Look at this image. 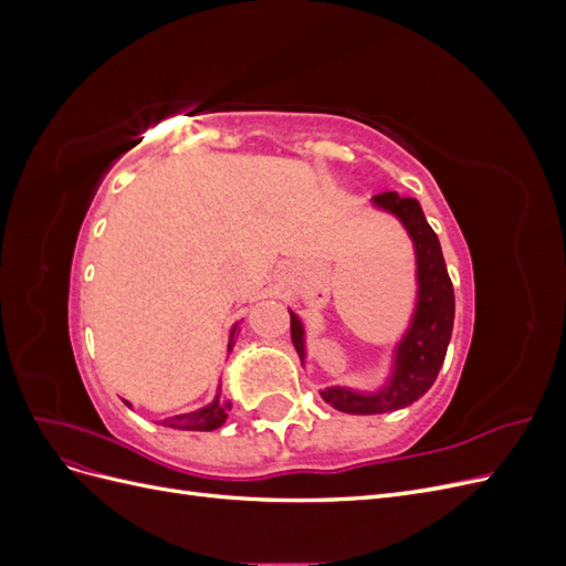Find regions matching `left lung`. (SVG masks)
Instances as JSON below:
<instances>
[{
    "instance_id": "left-lung-1",
    "label": "left lung",
    "mask_w": 566,
    "mask_h": 566,
    "mask_svg": "<svg viewBox=\"0 0 566 566\" xmlns=\"http://www.w3.org/2000/svg\"><path fill=\"white\" fill-rule=\"evenodd\" d=\"M373 208L397 217L413 241L418 293L408 328L394 345L391 373L382 387L375 391H358L339 385L321 389L325 403L352 416L389 413V410H399L418 401L434 385L443 358H447L455 316L453 283L449 279L447 262H443L439 238L427 224L420 202L416 198H401L399 193L387 191L373 198ZM290 335H293V345L304 364V325L295 312H290Z\"/></svg>"
}]
</instances>
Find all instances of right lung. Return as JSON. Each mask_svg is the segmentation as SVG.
<instances>
[{"instance_id":"add662e5","label":"right lung","mask_w":566,"mask_h":566,"mask_svg":"<svg viewBox=\"0 0 566 566\" xmlns=\"http://www.w3.org/2000/svg\"><path fill=\"white\" fill-rule=\"evenodd\" d=\"M235 328L238 323L231 328V337H229V349L233 347V337H235ZM129 408L132 403L125 401ZM229 418V401L221 394V387H217V397L198 410H191V413H179L172 418H165L163 424L165 427H175V430H193V432H212L217 427H221Z\"/></svg>"}]
</instances>
